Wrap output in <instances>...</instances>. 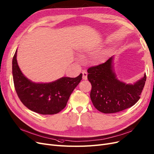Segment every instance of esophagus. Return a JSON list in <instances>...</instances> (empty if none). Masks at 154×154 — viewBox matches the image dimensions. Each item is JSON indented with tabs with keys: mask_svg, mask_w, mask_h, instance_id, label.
Returning <instances> with one entry per match:
<instances>
[{
	"mask_svg": "<svg viewBox=\"0 0 154 154\" xmlns=\"http://www.w3.org/2000/svg\"><path fill=\"white\" fill-rule=\"evenodd\" d=\"M82 78H83V79H84V80H87V72H86V71H82Z\"/></svg>",
	"mask_w": 154,
	"mask_h": 154,
	"instance_id": "obj_1",
	"label": "esophagus"
}]
</instances>
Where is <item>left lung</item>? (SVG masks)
<instances>
[{
    "label": "left lung",
    "instance_id": "left-lung-1",
    "mask_svg": "<svg viewBox=\"0 0 154 154\" xmlns=\"http://www.w3.org/2000/svg\"><path fill=\"white\" fill-rule=\"evenodd\" d=\"M114 56L106 63L88 69V79L91 84L90 98L100 112L110 114L131 107L140 98L146 82V75L133 84L117 78L113 66Z\"/></svg>",
    "mask_w": 154,
    "mask_h": 154
}]
</instances>
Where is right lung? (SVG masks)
I'll return each instance as SVG.
<instances>
[{
  "mask_svg": "<svg viewBox=\"0 0 154 154\" xmlns=\"http://www.w3.org/2000/svg\"><path fill=\"white\" fill-rule=\"evenodd\" d=\"M17 50L13 59L15 90L21 102L29 110L40 114H54L66 106L73 90L82 79L62 77L50 83H35L21 72L17 62Z\"/></svg>",
  "mask_w": 154,
  "mask_h": 154,
  "instance_id": "right-lung-1",
  "label": "right lung"
}]
</instances>
